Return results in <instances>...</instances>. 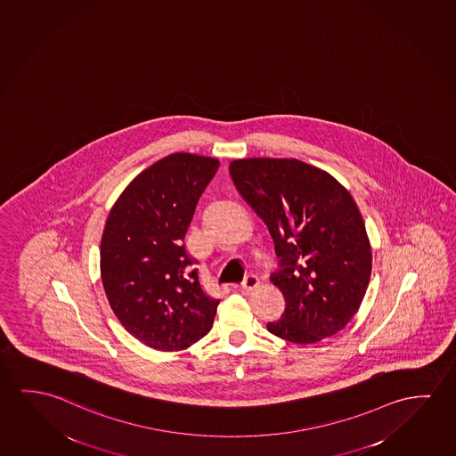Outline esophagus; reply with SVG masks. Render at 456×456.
Returning a JSON list of instances; mask_svg holds the SVG:
<instances>
[{
	"instance_id": "1",
	"label": "esophagus",
	"mask_w": 456,
	"mask_h": 456,
	"mask_svg": "<svg viewBox=\"0 0 456 456\" xmlns=\"http://www.w3.org/2000/svg\"><path fill=\"white\" fill-rule=\"evenodd\" d=\"M260 281L256 274H249L245 281H243V284H241V289L245 290V292H251L254 289L259 288Z\"/></svg>"
}]
</instances>
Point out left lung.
Wrapping results in <instances>:
<instances>
[{
  "label": "left lung",
  "instance_id": "1",
  "mask_svg": "<svg viewBox=\"0 0 456 456\" xmlns=\"http://www.w3.org/2000/svg\"><path fill=\"white\" fill-rule=\"evenodd\" d=\"M229 170L280 259L270 281L286 309L266 330L295 344L333 337L357 313L371 276V246L351 192L298 159H235Z\"/></svg>",
  "mask_w": 456,
  "mask_h": 456
}]
</instances>
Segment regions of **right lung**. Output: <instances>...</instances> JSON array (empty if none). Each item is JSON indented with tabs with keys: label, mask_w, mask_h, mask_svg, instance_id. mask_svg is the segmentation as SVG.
I'll return each instance as SVG.
<instances>
[{
	"label": "right lung",
	"mask_w": 456,
	"mask_h": 456,
	"mask_svg": "<svg viewBox=\"0 0 456 456\" xmlns=\"http://www.w3.org/2000/svg\"><path fill=\"white\" fill-rule=\"evenodd\" d=\"M219 161L168 154L119 194L101 240V278L119 322L156 351H183L210 331L219 300L203 292L184 235Z\"/></svg>",
	"instance_id": "obj_1"
}]
</instances>
